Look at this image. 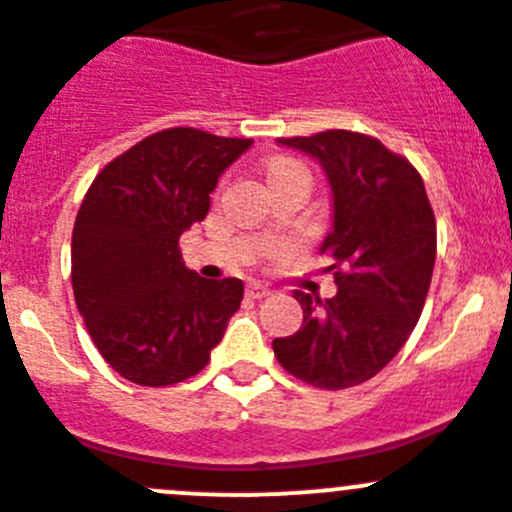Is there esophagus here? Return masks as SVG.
I'll list each match as a JSON object with an SVG mask.
<instances>
[{"label":"esophagus","instance_id":"34e87169","mask_svg":"<svg viewBox=\"0 0 512 512\" xmlns=\"http://www.w3.org/2000/svg\"><path fill=\"white\" fill-rule=\"evenodd\" d=\"M270 292V287L262 285V282H250V285H247V297H252V300H262V297H267Z\"/></svg>","mask_w":512,"mask_h":512}]
</instances>
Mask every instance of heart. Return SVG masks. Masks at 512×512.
<instances>
[{
  "mask_svg": "<svg viewBox=\"0 0 512 512\" xmlns=\"http://www.w3.org/2000/svg\"><path fill=\"white\" fill-rule=\"evenodd\" d=\"M290 172H305V165L297 160H290V157H277V160H272L270 165H267V177L270 180H275V177H282V175H290Z\"/></svg>",
  "mask_w": 512,
  "mask_h": 512,
  "instance_id": "heart-1",
  "label": "heart"
}]
</instances>
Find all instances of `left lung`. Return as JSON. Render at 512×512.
<instances>
[{
  "mask_svg": "<svg viewBox=\"0 0 512 512\" xmlns=\"http://www.w3.org/2000/svg\"><path fill=\"white\" fill-rule=\"evenodd\" d=\"M315 157L332 190V232L320 250L335 260L330 300L297 290L302 327L272 342L297 380L342 390L375 377L408 342L435 267V215L420 172L375 137L327 130L280 137Z\"/></svg>",
  "mask_w": 512,
  "mask_h": 512,
  "instance_id": "left-lung-1",
  "label": "left lung"
}]
</instances>
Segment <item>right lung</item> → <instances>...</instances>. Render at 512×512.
Returning a JSON list of instances; mask_svg holds the SVG:
<instances>
[{"label": "right lung", "instance_id": "right-lung-1", "mask_svg": "<svg viewBox=\"0 0 512 512\" xmlns=\"http://www.w3.org/2000/svg\"><path fill=\"white\" fill-rule=\"evenodd\" d=\"M252 140L195 127L155 132L114 157L72 232V287L99 355L124 380L165 388L197 375L240 310L242 280L187 270L180 235Z\"/></svg>", "mask_w": 512, "mask_h": 512}]
</instances>
